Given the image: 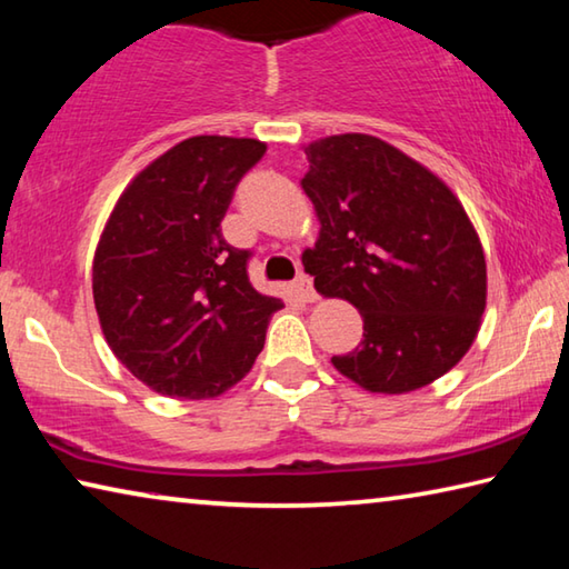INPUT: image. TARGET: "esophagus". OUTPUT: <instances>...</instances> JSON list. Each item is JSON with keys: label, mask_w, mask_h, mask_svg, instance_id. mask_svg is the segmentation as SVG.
<instances>
[{"label": "esophagus", "mask_w": 569, "mask_h": 569, "mask_svg": "<svg viewBox=\"0 0 569 569\" xmlns=\"http://www.w3.org/2000/svg\"><path fill=\"white\" fill-rule=\"evenodd\" d=\"M296 288H298V293H301V298L303 301H316V298H319V293H316V288H313V281H311V276L308 273H298V278H296Z\"/></svg>", "instance_id": "34e87169"}]
</instances>
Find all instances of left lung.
Masks as SVG:
<instances>
[{
  "label": "left lung",
  "instance_id": "1",
  "mask_svg": "<svg viewBox=\"0 0 569 569\" xmlns=\"http://www.w3.org/2000/svg\"><path fill=\"white\" fill-rule=\"evenodd\" d=\"M301 188L319 213L303 268L316 291L363 316V339L331 363L359 387H427L469 351L487 303V263L445 182L371 134L306 148Z\"/></svg>",
  "mask_w": 569,
  "mask_h": 569
}]
</instances>
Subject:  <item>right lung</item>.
Returning <instances> with one entry per match:
<instances>
[{"label":"right lung","mask_w":569,"mask_h":569,"mask_svg":"<svg viewBox=\"0 0 569 569\" xmlns=\"http://www.w3.org/2000/svg\"><path fill=\"white\" fill-rule=\"evenodd\" d=\"M263 152L250 138L182 140L130 182L104 226L94 308L112 353L152 391L218 397L263 349L283 301L256 291L253 253L220 233L236 186Z\"/></svg>","instance_id":"add662e5"}]
</instances>
